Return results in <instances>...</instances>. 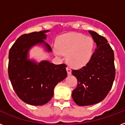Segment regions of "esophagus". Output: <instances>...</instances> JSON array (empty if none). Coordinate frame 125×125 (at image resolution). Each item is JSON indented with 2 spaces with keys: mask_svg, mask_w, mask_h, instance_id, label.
Wrapping results in <instances>:
<instances>
[{
  "mask_svg": "<svg viewBox=\"0 0 125 125\" xmlns=\"http://www.w3.org/2000/svg\"><path fill=\"white\" fill-rule=\"evenodd\" d=\"M66 70H67V74H68V75H71V69H69V67H67Z\"/></svg>",
  "mask_w": 125,
  "mask_h": 125,
  "instance_id": "1",
  "label": "esophagus"
}]
</instances>
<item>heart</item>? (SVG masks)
<instances>
[{
  "label": "heart",
  "instance_id": "obj_1",
  "mask_svg": "<svg viewBox=\"0 0 125 125\" xmlns=\"http://www.w3.org/2000/svg\"><path fill=\"white\" fill-rule=\"evenodd\" d=\"M95 43L92 38L77 32H69L59 37L53 51L57 56L67 55L69 64L74 68L85 66L92 58Z\"/></svg>",
  "mask_w": 125,
  "mask_h": 125
}]
</instances>
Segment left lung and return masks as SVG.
I'll return each instance as SVG.
<instances>
[{
  "label": "left lung",
  "instance_id": "1",
  "mask_svg": "<svg viewBox=\"0 0 125 125\" xmlns=\"http://www.w3.org/2000/svg\"><path fill=\"white\" fill-rule=\"evenodd\" d=\"M88 32L96 43L97 48L85 66L72 71V74L78 80L72 97L80 106L95 104L103 101L110 91L115 76L114 53L107 40L97 32Z\"/></svg>",
  "mask_w": 125,
  "mask_h": 125
}]
</instances>
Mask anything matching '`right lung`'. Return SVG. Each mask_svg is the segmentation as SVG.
<instances>
[{
	"instance_id": "obj_1",
	"label": "right lung",
	"mask_w": 125,
	"mask_h": 125,
	"mask_svg": "<svg viewBox=\"0 0 125 125\" xmlns=\"http://www.w3.org/2000/svg\"><path fill=\"white\" fill-rule=\"evenodd\" d=\"M49 32L23 34L9 52V78L19 99L28 104H45L53 97L55 86L67 77L66 65H55L47 60L38 62L29 58V51L36 45L43 47L47 52H52L45 41Z\"/></svg>"
}]
</instances>
